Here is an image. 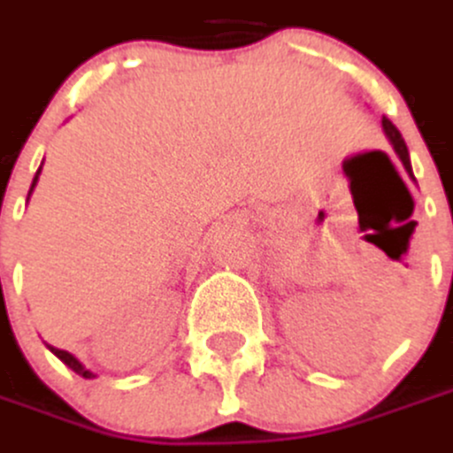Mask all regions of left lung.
Listing matches in <instances>:
<instances>
[{
  "label": "left lung",
  "mask_w": 453,
  "mask_h": 453,
  "mask_svg": "<svg viewBox=\"0 0 453 453\" xmlns=\"http://www.w3.org/2000/svg\"><path fill=\"white\" fill-rule=\"evenodd\" d=\"M381 128H384V134H387L389 144H392V149H395V154L400 157V162H403V167L407 170V175L415 180V175H412V165H410V151H407V144H404L403 134L395 128V123H392L389 118H381Z\"/></svg>",
  "instance_id": "left-lung-1"
}]
</instances>
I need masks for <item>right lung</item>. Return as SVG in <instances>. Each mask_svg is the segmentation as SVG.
I'll list each match as a JSON object with an SVG mask.
<instances>
[{
	"label": "right lung",
	"instance_id": "add662e5",
	"mask_svg": "<svg viewBox=\"0 0 453 453\" xmlns=\"http://www.w3.org/2000/svg\"><path fill=\"white\" fill-rule=\"evenodd\" d=\"M41 170H43V165L38 167V173H35V178H33L30 193H33V188H35V182H38V175H41ZM30 193H27V198H30ZM49 350L53 353V356H56V358H58V361H64V364H66V366H69V369H72L74 373H80V376H84V379H95V373L89 372V369H87V366L81 364L80 358H77V356H72L69 350H61V348H53V345H49Z\"/></svg>",
	"mask_w": 453,
	"mask_h": 453
}]
</instances>
